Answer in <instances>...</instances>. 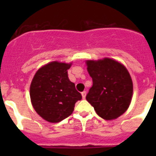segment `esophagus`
<instances>
[{"label":"esophagus","instance_id":"obj_1","mask_svg":"<svg viewBox=\"0 0 156 156\" xmlns=\"http://www.w3.org/2000/svg\"><path fill=\"white\" fill-rule=\"evenodd\" d=\"M86 94H87V92H86V91H83V92L81 93V95H82L83 99H85Z\"/></svg>","mask_w":156,"mask_h":156}]
</instances>
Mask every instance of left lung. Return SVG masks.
<instances>
[{
	"instance_id": "left-lung-1",
	"label": "left lung",
	"mask_w": 156,
	"mask_h": 156,
	"mask_svg": "<svg viewBox=\"0 0 156 156\" xmlns=\"http://www.w3.org/2000/svg\"><path fill=\"white\" fill-rule=\"evenodd\" d=\"M86 64L93 80L86 100L102 119H117L127 111L131 102L133 82L128 71L109 58L87 60Z\"/></svg>"
}]
</instances>
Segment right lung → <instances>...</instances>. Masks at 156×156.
Here are the masks:
<instances>
[{"instance_id":"right-lung-1","label":"right lung","mask_w":156,"mask_h":156,"mask_svg":"<svg viewBox=\"0 0 156 156\" xmlns=\"http://www.w3.org/2000/svg\"><path fill=\"white\" fill-rule=\"evenodd\" d=\"M72 63L49 62L34 75L30 86L31 104L44 120L56 123L66 119L74 111L81 94L70 81L67 70Z\"/></svg>"}]
</instances>
